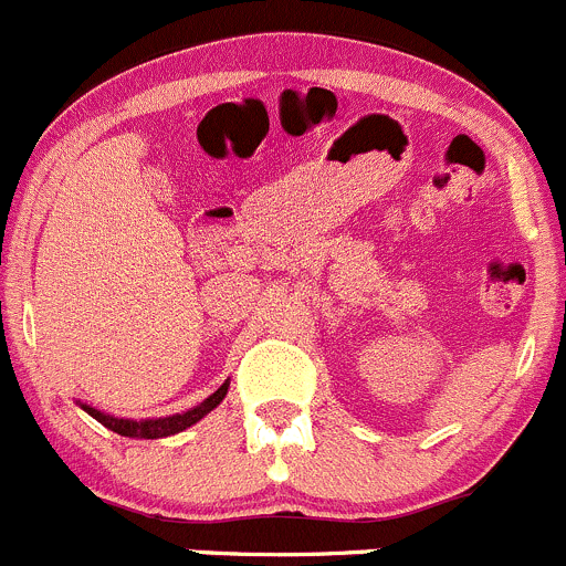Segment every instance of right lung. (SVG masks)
<instances>
[{
  "label": "right lung",
  "mask_w": 566,
  "mask_h": 566,
  "mask_svg": "<svg viewBox=\"0 0 566 566\" xmlns=\"http://www.w3.org/2000/svg\"><path fill=\"white\" fill-rule=\"evenodd\" d=\"M228 385L231 382L226 379V382H222L220 388L209 396V399L200 401L198 407H189L187 412H176V416H167V418H139V421H134V418H117V416H109V412H101L98 407L85 405V401H76V405H80L87 416H93L95 421L104 423L106 429L123 434V438L159 440V438H170V434L184 432V429H189L192 423H198L200 418L209 416V412L214 410V407L228 396Z\"/></svg>",
  "instance_id": "right-lung-1"
}]
</instances>
